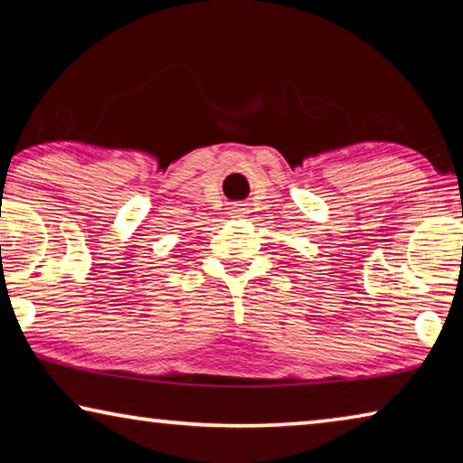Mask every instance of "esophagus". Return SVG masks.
I'll list each match as a JSON object with an SVG mask.
<instances>
[{"label": "esophagus", "mask_w": 463, "mask_h": 463, "mask_svg": "<svg viewBox=\"0 0 463 463\" xmlns=\"http://www.w3.org/2000/svg\"><path fill=\"white\" fill-rule=\"evenodd\" d=\"M242 213H245V208H241V203H237V206H232V214L234 216H241Z\"/></svg>", "instance_id": "esophagus-1"}]
</instances>
